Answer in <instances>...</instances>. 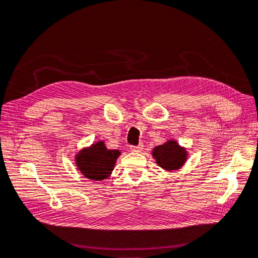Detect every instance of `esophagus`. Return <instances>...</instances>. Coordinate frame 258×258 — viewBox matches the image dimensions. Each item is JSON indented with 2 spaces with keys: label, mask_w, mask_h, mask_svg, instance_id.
Returning a JSON list of instances; mask_svg holds the SVG:
<instances>
[{
  "label": "esophagus",
  "mask_w": 258,
  "mask_h": 258,
  "mask_svg": "<svg viewBox=\"0 0 258 258\" xmlns=\"http://www.w3.org/2000/svg\"><path fill=\"white\" fill-rule=\"evenodd\" d=\"M143 146H144L143 144H139V145H137V146L133 145V146H130V150L134 151V152H139V151L143 150Z\"/></svg>",
  "instance_id": "obj_1"
}]
</instances>
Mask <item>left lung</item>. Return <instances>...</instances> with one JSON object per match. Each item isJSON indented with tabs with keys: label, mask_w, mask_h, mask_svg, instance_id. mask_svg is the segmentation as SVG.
I'll return each mask as SVG.
<instances>
[{
	"label": "left lung",
	"mask_w": 258,
	"mask_h": 258,
	"mask_svg": "<svg viewBox=\"0 0 258 258\" xmlns=\"http://www.w3.org/2000/svg\"><path fill=\"white\" fill-rule=\"evenodd\" d=\"M159 167L166 170H176L186 161V151L175 141H168L162 145L155 147L152 152Z\"/></svg>",
	"instance_id": "left-lung-1"
}]
</instances>
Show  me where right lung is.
Segmentation results:
<instances>
[{
    "mask_svg": "<svg viewBox=\"0 0 258 258\" xmlns=\"http://www.w3.org/2000/svg\"><path fill=\"white\" fill-rule=\"evenodd\" d=\"M120 154V151L108 150L104 142H98L80 152L75 161L84 177L92 180H103L111 175Z\"/></svg>",
    "mask_w": 258,
    "mask_h": 258,
    "instance_id": "obj_1",
    "label": "right lung"
}]
</instances>
